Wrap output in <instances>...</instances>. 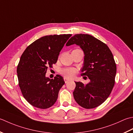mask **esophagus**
<instances>
[{
	"label": "esophagus",
	"mask_w": 133,
	"mask_h": 133,
	"mask_svg": "<svg viewBox=\"0 0 133 133\" xmlns=\"http://www.w3.org/2000/svg\"><path fill=\"white\" fill-rule=\"evenodd\" d=\"M64 81H65V83H66L68 82H69V81H70V80L68 79V78H67L66 77H64Z\"/></svg>",
	"instance_id": "34e87169"
}]
</instances>
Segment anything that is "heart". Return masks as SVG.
<instances>
[{
  "mask_svg": "<svg viewBox=\"0 0 133 133\" xmlns=\"http://www.w3.org/2000/svg\"><path fill=\"white\" fill-rule=\"evenodd\" d=\"M61 74L65 77L71 78L75 76L76 73V69L74 68H67L63 69L61 70Z\"/></svg>",
  "mask_w": 133,
  "mask_h": 133,
  "instance_id": "obj_1",
  "label": "heart"
}]
</instances>
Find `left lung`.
I'll return each instance as SVG.
<instances>
[{"label": "left lung", "instance_id": "8db88e82", "mask_svg": "<svg viewBox=\"0 0 133 133\" xmlns=\"http://www.w3.org/2000/svg\"><path fill=\"white\" fill-rule=\"evenodd\" d=\"M74 44L79 46L84 51L82 75L90 80L87 84L75 82L74 99L83 108H95L108 98L112 90L116 73L115 62L107 45L91 35H75L66 45Z\"/></svg>", "mask_w": 133, "mask_h": 133}]
</instances>
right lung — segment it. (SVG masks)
I'll return each mask as SVG.
<instances>
[{"mask_svg":"<svg viewBox=\"0 0 133 133\" xmlns=\"http://www.w3.org/2000/svg\"><path fill=\"white\" fill-rule=\"evenodd\" d=\"M72 34L42 37L30 45L22 55L17 67L19 85L23 97L37 108L46 109L55 103L59 89L65 84L57 75L46 77L48 67L57 61L59 52Z\"/></svg>","mask_w":133,"mask_h":133,"instance_id":"obj_1","label":"right lung"}]
</instances>
